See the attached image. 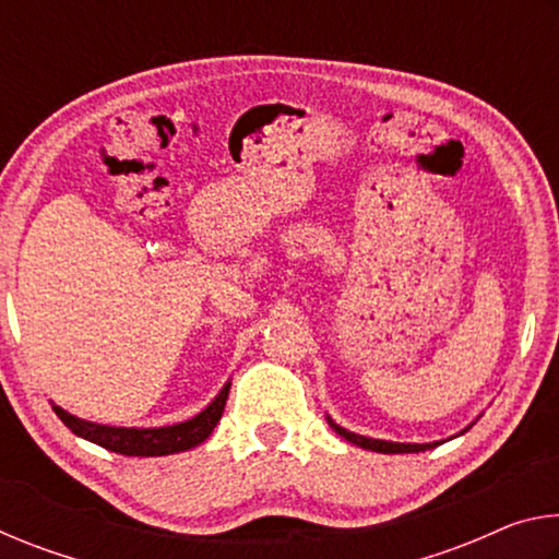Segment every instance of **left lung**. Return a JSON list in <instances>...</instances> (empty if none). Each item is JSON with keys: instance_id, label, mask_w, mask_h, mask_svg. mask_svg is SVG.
Segmentation results:
<instances>
[{"instance_id": "obj_1", "label": "left lung", "mask_w": 559, "mask_h": 559, "mask_svg": "<svg viewBox=\"0 0 559 559\" xmlns=\"http://www.w3.org/2000/svg\"><path fill=\"white\" fill-rule=\"evenodd\" d=\"M325 419H328V424H330V429H335V433H340V437H343L345 441L355 443V447H359V449L377 451V453H421V451L437 449V447H441V443H443V441H431V443H402V441H384V439H372V437H362V433L347 431L345 427H340V424H335L333 419H330V416H325ZM471 427H473V424H468V427L463 429V431L453 433V437H449L447 441H451V439L461 437V433H466Z\"/></svg>"}]
</instances>
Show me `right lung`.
I'll return each instance as SVG.
<instances>
[{"label": "right lung", "mask_w": 559, "mask_h": 559, "mask_svg": "<svg viewBox=\"0 0 559 559\" xmlns=\"http://www.w3.org/2000/svg\"><path fill=\"white\" fill-rule=\"evenodd\" d=\"M231 382L222 386V392L204 406L200 414H194L192 419L167 424V427H110V424H96L79 419V416L69 414L61 406L53 404V412L59 419L69 427L75 437L86 439L98 447L122 453V456H169V453L189 451L200 447L202 441L210 439L216 424H219L224 414L226 396H229Z\"/></svg>", "instance_id": "right-lung-1"}]
</instances>
